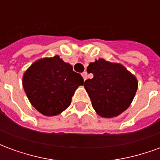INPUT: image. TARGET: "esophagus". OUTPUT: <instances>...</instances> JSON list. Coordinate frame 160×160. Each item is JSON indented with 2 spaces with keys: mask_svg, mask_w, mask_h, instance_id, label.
I'll return each mask as SVG.
<instances>
[{
  "mask_svg": "<svg viewBox=\"0 0 160 160\" xmlns=\"http://www.w3.org/2000/svg\"><path fill=\"white\" fill-rule=\"evenodd\" d=\"M82 77H83L84 80H86L87 79V72H84V73H82Z\"/></svg>",
  "mask_w": 160,
  "mask_h": 160,
  "instance_id": "34e87169",
  "label": "esophagus"
}]
</instances>
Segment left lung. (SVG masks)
Returning <instances> with one entry per match:
<instances>
[{"mask_svg":"<svg viewBox=\"0 0 160 160\" xmlns=\"http://www.w3.org/2000/svg\"><path fill=\"white\" fill-rule=\"evenodd\" d=\"M87 70L93 78L86 80L84 87L98 116L115 118L129 107L138 89V80L122 64L99 58L89 63Z\"/></svg>","mask_w":160,"mask_h":160,"instance_id":"8db88e82","label":"left lung"}]
</instances>
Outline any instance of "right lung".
Segmentation results:
<instances>
[{"label":"right lung","instance_id":"add662e5","mask_svg":"<svg viewBox=\"0 0 160 160\" xmlns=\"http://www.w3.org/2000/svg\"><path fill=\"white\" fill-rule=\"evenodd\" d=\"M84 84L80 73L58 55L37 60L25 71L23 88L30 103L46 117L61 114L71 104L74 92Z\"/></svg>","mask_w":160,"mask_h":160}]
</instances>
